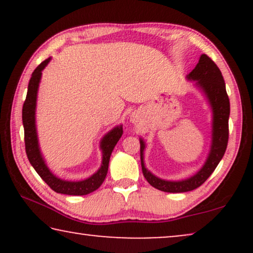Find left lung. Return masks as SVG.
Wrapping results in <instances>:
<instances>
[{
    "label": "left lung",
    "instance_id": "left-lung-1",
    "mask_svg": "<svg viewBox=\"0 0 253 253\" xmlns=\"http://www.w3.org/2000/svg\"><path fill=\"white\" fill-rule=\"evenodd\" d=\"M186 78L189 81L196 82V85L206 95L212 108V145H211L210 154L206 159V162L196 175L183 181H166V179L157 177L145 167V143L143 139H140V161L144 177L152 186L165 192H188L199 188L215 170L216 166L219 165L226 152L228 138H229L228 120H229L230 114V103L222 74L217 65L206 54H203L199 58L198 64L186 76Z\"/></svg>",
    "mask_w": 253,
    "mask_h": 253
}]
</instances>
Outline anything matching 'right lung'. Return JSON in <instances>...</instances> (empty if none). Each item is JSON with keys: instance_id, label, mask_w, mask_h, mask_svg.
Segmentation results:
<instances>
[{"instance_id": "obj_1", "label": "right lung", "mask_w": 253, "mask_h": 253, "mask_svg": "<svg viewBox=\"0 0 253 253\" xmlns=\"http://www.w3.org/2000/svg\"><path fill=\"white\" fill-rule=\"evenodd\" d=\"M50 57L44 60L38 65L36 70L31 76L29 87H27L26 99L23 105V126H24V140H25V151L30 164L33 166L36 171L41 178L47 183L51 190L57 193L70 196H85L88 195L96 189L100 188L102 182L105 181L107 171H108L109 159L112 152L122 137L123 127L122 126L114 127L110 130L100 143V148L102 150V164L101 167L91 177L79 182L64 181L55 176L48 169L42 155H41L39 143H38V134L36 127V107H37V94L39 88V83L42 75V70L49 63Z\"/></svg>"}]
</instances>
